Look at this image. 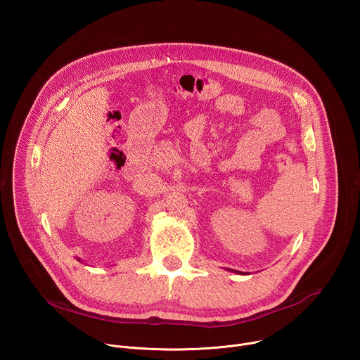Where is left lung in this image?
I'll return each instance as SVG.
<instances>
[{
	"label": "left lung",
	"instance_id": "1",
	"mask_svg": "<svg viewBox=\"0 0 360 360\" xmlns=\"http://www.w3.org/2000/svg\"><path fill=\"white\" fill-rule=\"evenodd\" d=\"M236 274H240V272H236Z\"/></svg>",
	"mask_w": 360,
	"mask_h": 360
}]
</instances>
